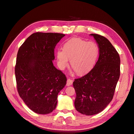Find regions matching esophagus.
<instances>
[{"label": "esophagus", "mask_w": 134, "mask_h": 134, "mask_svg": "<svg viewBox=\"0 0 134 134\" xmlns=\"http://www.w3.org/2000/svg\"><path fill=\"white\" fill-rule=\"evenodd\" d=\"M72 84V80L70 79H68L67 82H66V86H71Z\"/></svg>", "instance_id": "1"}]
</instances>
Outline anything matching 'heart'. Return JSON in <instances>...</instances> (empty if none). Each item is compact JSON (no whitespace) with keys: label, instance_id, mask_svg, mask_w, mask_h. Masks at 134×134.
<instances>
[{"label":"heart","instance_id":"heart-1","mask_svg":"<svg viewBox=\"0 0 134 134\" xmlns=\"http://www.w3.org/2000/svg\"><path fill=\"white\" fill-rule=\"evenodd\" d=\"M98 55L97 44L93 41H86L79 38L70 39L64 44L63 50L57 51L58 64L63 70L70 60L71 68L77 74H84L90 71Z\"/></svg>","mask_w":134,"mask_h":134}]
</instances>
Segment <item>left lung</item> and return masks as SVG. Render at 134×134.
<instances>
[{
    "instance_id": "obj_1",
    "label": "left lung",
    "mask_w": 134,
    "mask_h": 134,
    "mask_svg": "<svg viewBox=\"0 0 134 134\" xmlns=\"http://www.w3.org/2000/svg\"><path fill=\"white\" fill-rule=\"evenodd\" d=\"M98 44L99 58L95 66L86 75L75 79V109L91 116L102 111L112 100L120 75V58L109 40L92 34Z\"/></svg>"
}]
</instances>
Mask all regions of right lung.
Returning <instances> with one entry per match:
<instances>
[{
    "mask_svg": "<svg viewBox=\"0 0 134 134\" xmlns=\"http://www.w3.org/2000/svg\"><path fill=\"white\" fill-rule=\"evenodd\" d=\"M65 35L36 32L19 47L15 66L18 94L32 111L48 114L55 109L58 95L66 84V76L57 69L55 47Z\"/></svg>",
    "mask_w": 134,
    "mask_h": 134,
    "instance_id": "add662e5",
    "label": "right lung"
}]
</instances>
